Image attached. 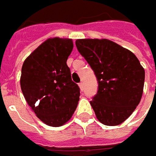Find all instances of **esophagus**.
Here are the masks:
<instances>
[{
	"label": "esophagus",
	"instance_id": "1",
	"mask_svg": "<svg viewBox=\"0 0 156 156\" xmlns=\"http://www.w3.org/2000/svg\"><path fill=\"white\" fill-rule=\"evenodd\" d=\"M79 87H80V90L83 91V89H84V84H83V83H82V82H80V83L79 84Z\"/></svg>",
	"mask_w": 156,
	"mask_h": 156
}]
</instances>
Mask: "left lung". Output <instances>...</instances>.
Listing matches in <instances>:
<instances>
[{
  "mask_svg": "<svg viewBox=\"0 0 156 156\" xmlns=\"http://www.w3.org/2000/svg\"><path fill=\"white\" fill-rule=\"evenodd\" d=\"M76 45L98 78L90 101L96 117L105 126L120 125L141 101L144 68L133 52L106 38L77 39Z\"/></svg>",
  "mask_w": 156,
  "mask_h": 156,
  "instance_id": "obj_1",
  "label": "left lung"
}]
</instances>
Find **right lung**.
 Masks as SVG:
<instances>
[{
  "instance_id": "1",
  "label": "right lung",
  "mask_w": 156,
  "mask_h": 156,
  "mask_svg": "<svg viewBox=\"0 0 156 156\" xmlns=\"http://www.w3.org/2000/svg\"><path fill=\"white\" fill-rule=\"evenodd\" d=\"M72 49L71 38H50L25 59L22 68L20 84L27 104L53 127L70 120L80 100V88L67 65Z\"/></svg>"
}]
</instances>
